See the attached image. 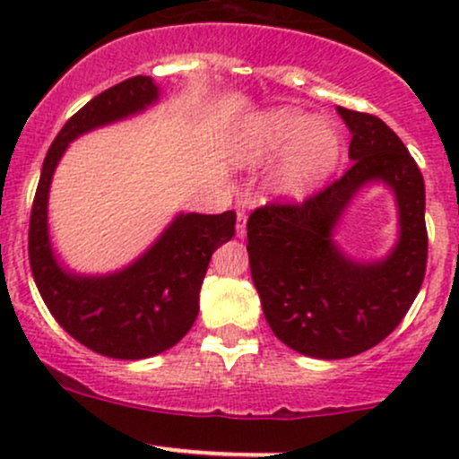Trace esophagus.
I'll return each mask as SVG.
<instances>
[{"label":"esophagus","mask_w":459,"mask_h":459,"mask_svg":"<svg viewBox=\"0 0 459 459\" xmlns=\"http://www.w3.org/2000/svg\"><path fill=\"white\" fill-rule=\"evenodd\" d=\"M235 230H238V238L247 235V212L244 211H238V226H235Z\"/></svg>","instance_id":"esophagus-1"}]
</instances>
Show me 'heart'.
Returning <instances> with one entry per match:
<instances>
[{
    "label": "heart",
    "mask_w": 459,
    "mask_h": 459,
    "mask_svg": "<svg viewBox=\"0 0 459 459\" xmlns=\"http://www.w3.org/2000/svg\"><path fill=\"white\" fill-rule=\"evenodd\" d=\"M275 191L286 197H307L322 186L342 160V140L326 122L290 108L268 110L251 122L235 143L238 166H257L281 155Z\"/></svg>",
    "instance_id": "heart-1"
}]
</instances>
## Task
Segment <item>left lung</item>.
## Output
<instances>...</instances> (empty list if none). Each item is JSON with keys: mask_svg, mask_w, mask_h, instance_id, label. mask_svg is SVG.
I'll return each mask as SVG.
<instances>
[{"mask_svg": "<svg viewBox=\"0 0 459 459\" xmlns=\"http://www.w3.org/2000/svg\"><path fill=\"white\" fill-rule=\"evenodd\" d=\"M353 166L302 204H266L248 217V259L264 317L277 340L317 359L353 358L391 335L418 298L427 271L424 178L379 117L337 106ZM368 183L398 204L401 238L377 263L349 258L332 239L339 217Z\"/></svg>", "mask_w": 459, "mask_h": 459, "instance_id": "left-lung-1", "label": "left lung"}]
</instances>
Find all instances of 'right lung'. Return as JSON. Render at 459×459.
<instances>
[{"instance_id":"obj_1","label":"right lung","mask_w":459,"mask_h":459,"mask_svg":"<svg viewBox=\"0 0 459 459\" xmlns=\"http://www.w3.org/2000/svg\"><path fill=\"white\" fill-rule=\"evenodd\" d=\"M160 100L146 75L115 84L77 110L46 152L30 211L29 259L41 299L80 344L115 359H143L178 344L200 313V289L215 248L235 235V212H179L151 248L122 271L77 275L57 262L48 235V191L68 143L142 113Z\"/></svg>"}]
</instances>
